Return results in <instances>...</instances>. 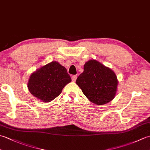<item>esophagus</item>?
<instances>
[{
  "label": "esophagus",
  "instance_id": "1",
  "mask_svg": "<svg viewBox=\"0 0 150 150\" xmlns=\"http://www.w3.org/2000/svg\"><path fill=\"white\" fill-rule=\"evenodd\" d=\"M77 75H73L71 77V79L73 82H75L76 80H77Z\"/></svg>",
  "mask_w": 150,
  "mask_h": 150
}]
</instances>
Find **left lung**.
<instances>
[{"instance_id": "obj_1", "label": "left lung", "mask_w": 150, "mask_h": 150, "mask_svg": "<svg viewBox=\"0 0 150 150\" xmlns=\"http://www.w3.org/2000/svg\"><path fill=\"white\" fill-rule=\"evenodd\" d=\"M76 83L91 103L103 105L115 97L118 80L113 70L97 60H90L85 63L84 71Z\"/></svg>"}]
</instances>
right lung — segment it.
<instances>
[{"label": "right lung", "mask_w": 150, "mask_h": 150, "mask_svg": "<svg viewBox=\"0 0 150 150\" xmlns=\"http://www.w3.org/2000/svg\"><path fill=\"white\" fill-rule=\"evenodd\" d=\"M71 81L64 67L58 62L52 61L31 75L28 88L34 97L48 103L58 97L64 87Z\"/></svg>", "instance_id": "1"}]
</instances>
